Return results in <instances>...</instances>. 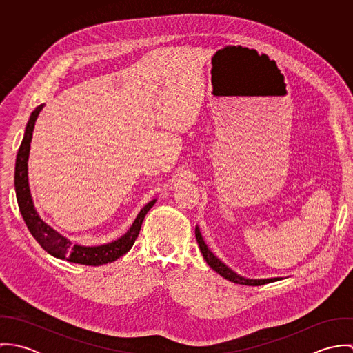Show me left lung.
I'll list each match as a JSON object with an SVG mask.
<instances>
[{
	"instance_id": "8db88e82",
	"label": "left lung",
	"mask_w": 353,
	"mask_h": 353,
	"mask_svg": "<svg viewBox=\"0 0 353 353\" xmlns=\"http://www.w3.org/2000/svg\"><path fill=\"white\" fill-rule=\"evenodd\" d=\"M196 238H197V242H199V246H200V250H201L202 255H203V259L206 261V263L214 270L217 272L220 276H223L224 279L230 280L231 283H235V284H242V285H252V287H256V285H263V284H269V283H273V281H279L281 280L280 277H274V279H262V280H252V279H246V277H242L239 274H236L234 270H231L225 263H223L213 252H210L208 249V246L205 245L203 239H202L201 232L199 230V227H196Z\"/></svg>"
}]
</instances>
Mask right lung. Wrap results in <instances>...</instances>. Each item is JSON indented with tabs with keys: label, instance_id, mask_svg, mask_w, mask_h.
Returning a JSON list of instances; mask_svg holds the SVG:
<instances>
[{
	"label": "right lung",
	"instance_id": "right-lung-1",
	"mask_svg": "<svg viewBox=\"0 0 353 353\" xmlns=\"http://www.w3.org/2000/svg\"><path fill=\"white\" fill-rule=\"evenodd\" d=\"M43 108V104L38 105L26 126L24 137L21 141V145L17 152L16 157V167H14V189H16V197L20 213L32 234V236L37 239V242L55 258L66 259L73 263L80 265H88V266H99L108 262H112L122 256L123 254L129 252L136 242L139 232L141 230L143 221L148 210L154 205L156 200L148 202L137 214L134 223L129 228V231L121 236L119 239L101 245V246H80L72 243L69 239L58 234L55 230H52L50 225H48L35 210L34 202L31 199L30 186H28V156H30V147L32 140V132L35 126V121Z\"/></svg>",
	"mask_w": 353,
	"mask_h": 353
}]
</instances>
